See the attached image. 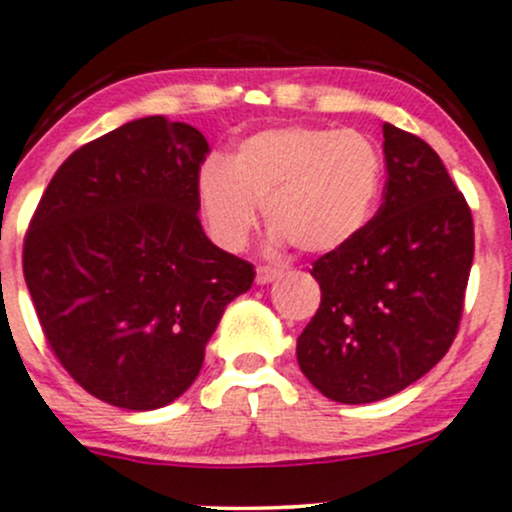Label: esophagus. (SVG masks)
<instances>
[{
	"label": "esophagus",
	"mask_w": 512,
	"mask_h": 512,
	"mask_svg": "<svg viewBox=\"0 0 512 512\" xmlns=\"http://www.w3.org/2000/svg\"><path fill=\"white\" fill-rule=\"evenodd\" d=\"M279 274H282V270H279V267H270V265H260L257 267V284H270V282H274V279L279 277Z\"/></svg>",
	"instance_id": "34e87169"
}]
</instances>
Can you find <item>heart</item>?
Listing matches in <instances>:
<instances>
[{
	"instance_id": "heart-1",
	"label": "heart",
	"mask_w": 512,
	"mask_h": 512,
	"mask_svg": "<svg viewBox=\"0 0 512 512\" xmlns=\"http://www.w3.org/2000/svg\"><path fill=\"white\" fill-rule=\"evenodd\" d=\"M385 159L355 129L279 127L242 139L228 161L198 171V203L213 240L240 250L265 206L274 240L326 255L363 233L378 208Z\"/></svg>"
}]
</instances>
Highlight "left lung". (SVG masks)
Listing matches in <instances>:
<instances>
[{
    "label": "left lung",
    "instance_id": "1",
    "mask_svg": "<svg viewBox=\"0 0 512 512\" xmlns=\"http://www.w3.org/2000/svg\"><path fill=\"white\" fill-rule=\"evenodd\" d=\"M383 206L363 233L314 262L301 373L328 400L378 402L417 383L454 343L473 262V218L439 154L383 125Z\"/></svg>",
    "mask_w": 512,
    "mask_h": 512
}]
</instances>
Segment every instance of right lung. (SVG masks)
<instances>
[{
    "instance_id": "obj_1",
    "label": "right lung",
    "mask_w": 512,
    "mask_h": 512,
    "mask_svg": "<svg viewBox=\"0 0 512 512\" xmlns=\"http://www.w3.org/2000/svg\"><path fill=\"white\" fill-rule=\"evenodd\" d=\"M208 142L161 115L102 134L58 166L24 238V279L46 343L107 405L184 395L225 306L255 267L198 220Z\"/></svg>"
}]
</instances>
